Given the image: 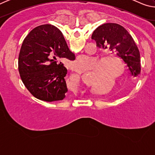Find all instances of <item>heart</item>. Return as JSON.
<instances>
[{
	"instance_id": "heart-1",
	"label": "heart",
	"mask_w": 155,
	"mask_h": 155,
	"mask_svg": "<svg viewBox=\"0 0 155 155\" xmlns=\"http://www.w3.org/2000/svg\"><path fill=\"white\" fill-rule=\"evenodd\" d=\"M100 64L101 62L96 57L80 55L73 63V68L76 71L83 73L96 68ZM123 71L124 66L121 60L115 57H106L96 71L97 83L105 80L117 79L122 74Z\"/></svg>"
}]
</instances>
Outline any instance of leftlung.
Masks as SVG:
<instances>
[{
	"instance_id": "obj_1",
	"label": "left lung",
	"mask_w": 155,
	"mask_h": 155,
	"mask_svg": "<svg viewBox=\"0 0 155 155\" xmlns=\"http://www.w3.org/2000/svg\"><path fill=\"white\" fill-rule=\"evenodd\" d=\"M91 39L99 48L109 50L127 65L130 77H137L141 71L140 54L129 33L115 23H105L94 31Z\"/></svg>"
}]
</instances>
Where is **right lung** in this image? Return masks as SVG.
Returning a JSON list of instances; mask_svg holds the SVG:
<instances>
[{
  "instance_id": "1",
  "label": "right lung",
  "mask_w": 155,
  "mask_h": 155,
  "mask_svg": "<svg viewBox=\"0 0 155 155\" xmlns=\"http://www.w3.org/2000/svg\"><path fill=\"white\" fill-rule=\"evenodd\" d=\"M74 60L62 33L51 25L35 27L23 41L18 70L23 83L36 98L46 102L62 101L68 91L67 69L60 61Z\"/></svg>"
}]
</instances>
